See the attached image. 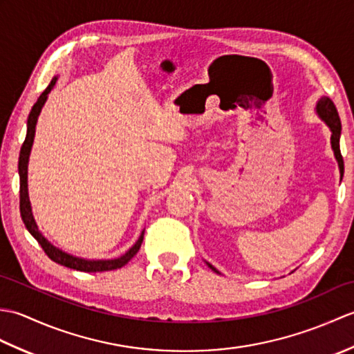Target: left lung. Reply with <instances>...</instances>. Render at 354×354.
<instances>
[{"label": "left lung", "instance_id": "8db88e82", "mask_svg": "<svg viewBox=\"0 0 354 354\" xmlns=\"http://www.w3.org/2000/svg\"><path fill=\"white\" fill-rule=\"evenodd\" d=\"M315 111H317L318 117L324 122L327 126L330 132H332V137H330V142H332V149H333V153H335V158L337 161V165H339V173H341V179L344 176V160H342V155H341V149H339V138H341V120H339V115H337V111L335 108L333 102L328 99V97H321V99L317 102V108H315ZM208 268L214 270L216 274H221L219 270H217L213 265H209V263L207 261Z\"/></svg>", "mask_w": 354, "mask_h": 354}]
</instances>
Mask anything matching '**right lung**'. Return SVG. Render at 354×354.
Returning <instances> with one entry per match:
<instances>
[{
  "instance_id": "1",
  "label": "right lung",
  "mask_w": 354,
  "mask_h": 354,
  "mask_svg": "<svg viewBox=\"0 0 354 354\" xmlns=\"http://www.w3.org/2000/svg\"><path fill=\"white\" fill-rule=\"evenodd\" d=\"M57 82V76L53 77L50 82V85L47 89L39 95V99L33 104L32 111H30L28 118H27V135L24 140V145L21 147L19 152V162H18V171H19V209H21V217L24 221L26 228L28 230L30 234H32L37 243L42 246V250L48 257L59 263V265L82 270V272H103V270H114L118 268H123L127 261H129L135 254L138 252L140 246L142 243V237H145V231L141 232L137 242L132 248H129L123 255H120L117 259H111V260H89L84 257H76V255L68 254L62 251L61 248H57L53 245L48 239H45L42 232L39 231L36 225V221L32 213V205H30V199H28V181H27V173H28V158L30 152H32V146H33V140H35V132H36V123H37V117H39L41 111L44 108L45 102L48 99V94L53 88H55Z\"/></svg>"
}]
</instances>
